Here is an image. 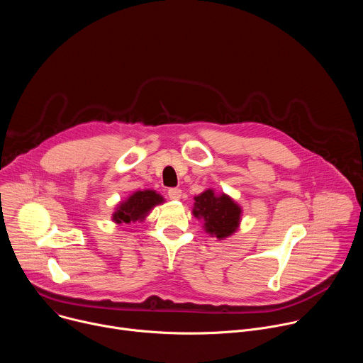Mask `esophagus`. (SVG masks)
<instances>
[{
  "mask_svg": "<svg viewBox=\"0 0 363 363\" xmlns=\"http://www.w3.org/2000/svg\"><path fill=\"white\" fill-rule=\"evenodd\" d=\"M181 194H182V191H181L179 188H171V189H168V196H169L171 199H174V201L179 199V198H181Z\"/></svg>",
  "mask_w": 363,
  "mask_h": 363,
  "instance_id": "obj_1",
  "label": "esophagus"
}]
</instances>
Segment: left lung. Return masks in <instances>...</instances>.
I'll use <instances>...</instances> for the list:
<instances>
[{"label":"left lung","mask_w":363,"mask_h":363,"mask_svg":"<svg viewBox=\"0 0 363 363\" xmlns=\"http://www.w3.org/2000/svg\"><path fill=\"white\" fill-rule=\"evenodd\" d=\"M194 199L192 214L203 220L206 233L220 240L235 233L241 218V208L228 195H216L213 189H206Z\"/></svg>","instance_id":"obj_1"}]
</instances>
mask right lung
Returning a JSON list of instances; mask_svg holds the SVG:
<instances>
[{"mask_svg":"<svg viewBox=\"0 0 363 363\" xmlns=\"http://www.w3.org/2000/svg\"><path fill=\"white\" fill-rule=\"evenodd\" d=\"M164 198L155 191H136L126 201L121 202L113 214V221L118 224H129L143 220L155 205L162 203Z\"/></svg>","mask_w":363,"mask_h":363,"instance_id":"right-lung-1","label":"right lung"}]
</instances>
